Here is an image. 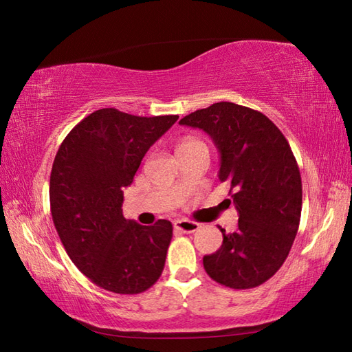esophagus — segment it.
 <instances>
[{"mask_svg": "<svg viewBox=\"0 0 352 352\" xmlns=\"http://www.w3.org/2000/svg\"><path fill=\"white\" fill-rule=\"evenodd\" d=\"M174 228L177 231H180V233H193V231H197L199 228V223L189 219H178L174 222Z\"/></svg>", "mask_w": 352, "mask_h": 352, "instance_id": "34e87169", "label": "esophagus"}]
</instances>
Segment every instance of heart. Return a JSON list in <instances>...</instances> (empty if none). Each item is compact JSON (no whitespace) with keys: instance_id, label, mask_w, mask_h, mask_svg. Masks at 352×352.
I'll use <instances>...</instances> for the list:
<instances>
[{"instance_id":"b5f03b06","label":"heart","mask_w":352,"mask_h":352,"mask_svg":"<svg viewBox=\"0 0 352 352\" xmlns=\"http://www.w3.org/2000/svg\"><path fill=\"white\" fill-rule=\"evenodd\" d=\"M197 142H199V140H195V139H188V140H184L182 145H189V144H197ZM180 145V146H182Z\"/></svg>"}]
</instances>
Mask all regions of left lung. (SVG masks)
<instances>
[{"label": "left lung", "mask_w": 352, "mask_h": 352, "mask_svg": "<svg viewBox=\"0 0 352 352\" xmlns=\"http://www.w3.org/2000/svg\"><path fill=\"white\" fill-rule=\"evenodd\" d=\"M182 125L206 131L221 153L219 180L227 182L239 212L237 230L204 256L212 280L252 289L283 266L301 219L302 184L289 142L271 119L234 102H214L184 116Z\"/></svg>", "instance_id": "1"}]
</instances>
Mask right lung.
<instances>
[{"instance_id": "1", "label": "right lung", "mask_w": 352, "mask_h": 352, "mask_svg": "<svg viewBox=\"0 0 352 352\" xmlns=\"http://www.w3.org/2000/svg\"><path fill=\"white\" fill-rule=\"evenodd\" d=\"M177 115L134 116L100 109L62 142L50 177L52 222L72 263L96 286L136 295L160 278L172 223L125 219L124 188Z\"/></svg>"}]
</instances>
